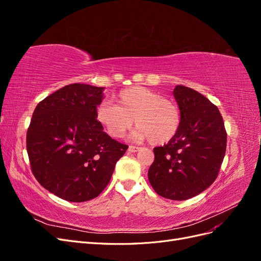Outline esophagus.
I'll use <instances>...</instances> for the list:
<instances>
[{
	"label": "esophagus",
	"instance_id": "esophagus-1",
	"mask_svg": "<svg viewBox=\"0 0 261 261\" xmlns=\"http://www.w3.org/2000/svg\"><path fill=\"white\" fill-rule=\"evenodd\" d=\"M139 150V147H136V146H129L128 147V151L129 152H137Z\"/></svg>",
	"mask_w": 261,
	"mask_h": 261
}]
</instances>
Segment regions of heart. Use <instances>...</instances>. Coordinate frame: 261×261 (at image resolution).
Returning <instances> with one entry per match:
<instances>
[{"label":"heart","mask_w":261,"mask_h":261,"mask_svg":"<svg viewBox=\"0 0 261 261\" xmlns=\"http://www.w3.org/2000/svg\"><path fill=\"white\" fill-rule=\"evenodd\" d=\"M115 105L103 102L97 110V120L113 138H122L135 120V140L149 139L163 145L176 135L180 115L172 100L145 87H129L117 94Z\"/></svg>","instance_id":"obj_1"}]
</instances>
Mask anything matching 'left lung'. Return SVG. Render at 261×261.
Wrapping results in <instances>:
<instances>
[{
  "mask_svg": "<svg viewBox=\"0 0 261 261\" xmlns=\"http://www.w3.org/2000/svg\"><path fill=\"white\" fill-rule=\"evenodd\" d=\"M174 98L180 112L176 135L153 149L148 178L158 195L186 200L216 180L226 149V132L219 109L188 87L177 85Z\"/></svg>",
  "mask_w": 261,
  "mask_h": 261,
  "instance_id": "1",
  "label": "left lung"
}]
</instances>
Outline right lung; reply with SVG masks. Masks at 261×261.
<instances>
[{
  "instance_id": "add662e5",
  "label": "right lung",
  "mask_w": 261,
  "mask_h": 261,
  "mask_svg": "<svg viewBox=\"0 0 261 261\" xmlns=\"http://www.w3.org/2000/svg\"><path fill=\"white\" fill-rule=\"evenodd\" d=\"M103 87L72 84L36 107L27 130V152L35 177L60 198L83 202L107 187L128 146L103 132L97 107Z\"/></svg>"
}]
</instances>
